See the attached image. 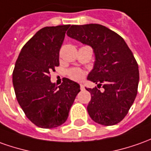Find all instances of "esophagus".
<instances>
[{
  "label": "esophagus",
  "mask_w": 151,
  "mask_h": 151,
  "mask_svg": "<svg viewBox=\"0 0 151 151\" xmlns=\"http://www.w3.org/2000/svg\"><path fill=\"white\" fill-rule=\"evenodd\" d=\"M80 87H81V90H84V89H85V86H83L82 84H81V85H80Z\"/></svg>",
  "instance_id": "34e87169"
}]
</instances>
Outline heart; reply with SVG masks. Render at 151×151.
<instances>
[{
  "mask_svg": "<svg viewBox=\"0 0 151 151\" xmlns=\"http://www.w3.org/2000/svg\"><path fill=\"white\" fill-rule=\"evenodd\" d=\"M67 75L71 80L76 81H80L83 80V78L85 77L86 73L84 70H82L80 68H71V69L68 70L67 71Z\"/></svg>",
  "mask_w": 151,
  "mask_h": 151,
  "instance_id": "obj_1",
  "label": "heart"
}]
</instances>
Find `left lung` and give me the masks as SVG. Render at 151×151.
<instances>
[{"label": "left lung", "instance_id": "8db88e82", "mask_svg": "<svg viewBox=\"0 0 151 151\" xmlns=\"http://www.w3.org/2000/svg\"><path fill=\"white\" fill-rule=\"evenodd\" d=\"M66 34L91 46L95 54L93 69L87 79L105 90L86 88L91 94L89 115L101 125L117 124L127 114L137 94L139 70L132 52L120 35L101 24L71 25Z\"/></svg>", "mask_w": 151, "mask_h": 151}]
</instances>
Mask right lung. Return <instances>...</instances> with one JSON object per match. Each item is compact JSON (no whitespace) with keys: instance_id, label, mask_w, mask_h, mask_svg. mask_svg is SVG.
Wrapping results in <instances>:
<instances>
[{"instance_id":"obj_1","label":"right lung","mask_w":151,"mask_h":151,"mask_svg":"<svg viewBox=\"0 0 151 151\" xmlns=\"http://www.w3.org/2000/svg\"><path fill=\"white\" fill-rule=\"evenodd\" d=\"M70 24L44 27L22 47L12 81L19 104L25 116L41 128L63 124L80 85L63 78L61 86L51 82L50 72L59 65V52Z\"/></svg>"}]
</instances>
